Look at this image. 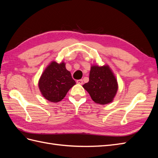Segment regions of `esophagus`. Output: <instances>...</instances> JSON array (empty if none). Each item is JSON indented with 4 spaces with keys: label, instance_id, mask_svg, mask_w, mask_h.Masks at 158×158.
<instances>
[{
    "label": "esophagus",
    "instance_id": "1",
    "mask_svg": "<svg viewBox=\"0 0 158 158\" xmlns=\"http://www.w3.org/2000/svg\"><path fill=\"white\" fill-rule=\"evenodd\" d=\"M76 83L78 84H83V80H78L76 81Z\"/></svg>",
    "mask_w": 158,
    "mask_h": 158
}]
</instances>
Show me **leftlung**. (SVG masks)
<instances>
[{
    "mask_svg": "<svg viewBox=\"0 0 158 158\" xmlns=\"http://www.w3.org/2000/svg\"><path fill=\"white\" fill-rule=\"evenodd\" d=\"M82 86L93 101L100 105L111 103L118 90L117 78L107 64L91 66L89 82Z\"/></svg>",
    "mask_w": 158,
    "mask_h": 158,
    "instance_id": "8db88e82",
    "label": "left lung"
}]
</instances>
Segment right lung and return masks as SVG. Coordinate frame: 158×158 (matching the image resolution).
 Returning <instances> with one entry per match:
<instances>
[{
	"mask_svg": "<svg viewBox=\"0 0 158 158\" xmlns=\"http://www.w3.org/2000/svg\"><path fill=\"white\" fill-rule=\"evenodd\" d=\"M76 84L65 63L52 61L43 72L38 82L40 92L47 100L53 103L61 101Z\"/></svg>",
	"mask_w": 158,
	"mask_h": 158,
	"instance_id": "obj_1",
	"label": "right lung"
}]
</instances>
